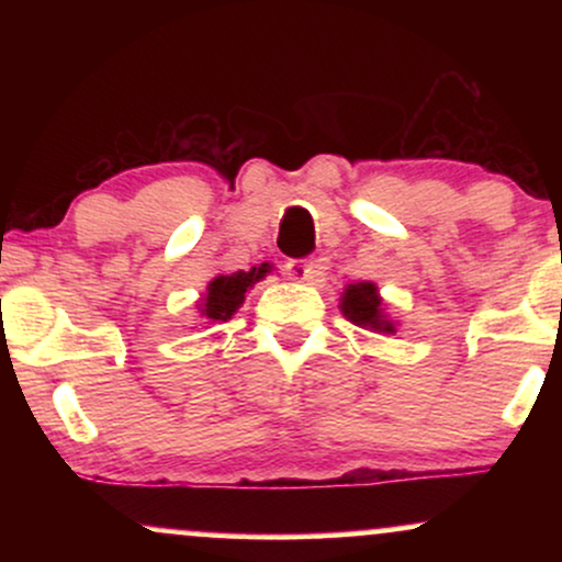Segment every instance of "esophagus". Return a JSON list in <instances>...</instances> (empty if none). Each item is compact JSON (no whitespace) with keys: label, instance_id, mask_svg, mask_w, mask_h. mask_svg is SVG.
Segmentation results:
<instances>
[{"label":"esophagus","instance_id":"obj_1","mask_svg":"<svg viewBox=\"0 0 562 562\" xmlns=\"http://www.w3.org/2000/svg\"><path fill=\"white\" fill-rule=\"evenodd\" d=\"M288 274L295 282H312L317 274V263L314 261H288Z\"/></svg>","mask_w":562,"mask_h":562}]
</instances>
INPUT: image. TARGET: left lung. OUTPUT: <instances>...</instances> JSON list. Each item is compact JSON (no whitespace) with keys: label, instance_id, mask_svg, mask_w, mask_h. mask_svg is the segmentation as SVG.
Returning a JSON list of instances; mask_svg holds the SVG:
<instances>
[{"label":"left lung","instance_id":"left-lung-1","mask_svg":"<svg viewBox=\"0 0 562 562\" xmlns=\"http://www.w3.org/2000/svg\"><path fill=\"white\" fill-rule=\"evenodd\" d=\"M340 312L353 325L364 327V330L375 333H396L393 322L385 317L383 299L378 295V288L372 282H353L346 285L344 295H340Z\"/></svg>","mask_w":562,"mask_h":562}]
</instances>
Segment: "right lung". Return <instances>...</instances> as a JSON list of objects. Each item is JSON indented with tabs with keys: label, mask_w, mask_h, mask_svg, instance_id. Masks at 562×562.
<instances>
[{
	"label": "right lung",
	"mask_w": 562,
	"mask_h": 562,
	"mask_svg": "<svg viewBox=\"0 0 562 562\" xmlns=\"http://www.w3.org/2000/svg\"><path fill=\"white\" fill-rule=\"evenodd\" d=\"M272 267L269 263H261V267L248 269V272H232V274H218L209 282V290L200 299L198 308L200 317L205 322H227L232 319V314L240 308V303L245 301V293L256 285V282L263 280Z\"/></svg>",
	"instance_id": "1"
}]
</instances>
